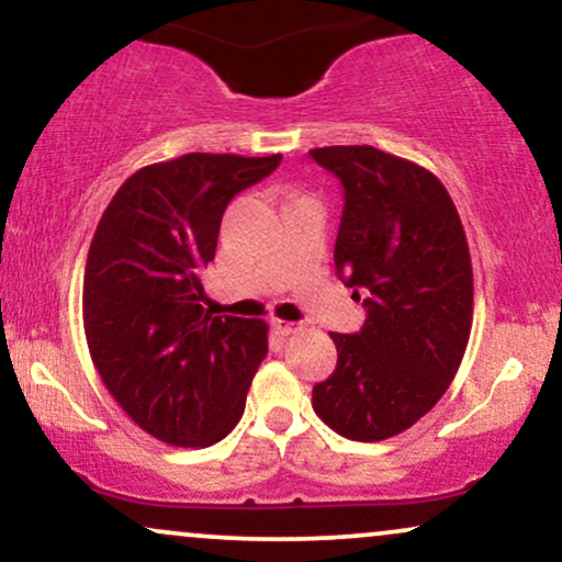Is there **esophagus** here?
<instances>
[{"label":"esophagus","instance_id":"34e87169","mask_svg":"<svg viewBox=\"0 0 562 562\" xmlns=\"http://www.w3.org/2000/svg\"><path fill=\"white\" fill-rule=\"evenodd\" d=\"M274 327H277V333H282V335H290V333H295V330H299L301 325H295V322H288V319H274Z\"/></svg>","mask_w":562,"mask_h":562}]
</instances>
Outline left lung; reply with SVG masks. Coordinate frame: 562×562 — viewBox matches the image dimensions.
Here are the masks:
<instances>
[{
  "mask_svg": "<svg viewBox=\"0 0 562 562\" xmlns=\"http://www.w3.org/2000/svg\"><path fill=\"white\" fill-rule=\"evenodd\" d=\"M344 184L335 272L367 308L353 335L330 333L338 364L314 385V412L351 441H383L434 409L465 357L473 267L447 187L370 145L308 150Z\"/></svg>",
  "mask_w": 562,
  "mask_h": 562,
  "instance_id": "8db88e82",
  "label": "left lung"
}]
</instances>
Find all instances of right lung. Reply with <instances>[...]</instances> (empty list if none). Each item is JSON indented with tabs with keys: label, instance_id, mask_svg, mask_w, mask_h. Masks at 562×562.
<instances>
[{
	"label": "right lung",
	"instance_id": "obj_1",
	"mask_svg": "<svg viewBox=\"0 0 562 562\" xmlns=\"http://www.w3.org/2000/svg\"><path fill=\"white\" fill-rule=\"evenodd\" d=\"M282 156L187 153L134 171L89 245L83 333L102 383L145 434L211 447L243 417L267 322L205 312L224 209Z\"/></svg>",
	"mask_w": 562,
	"mask_h": 562
}]
</instances>
